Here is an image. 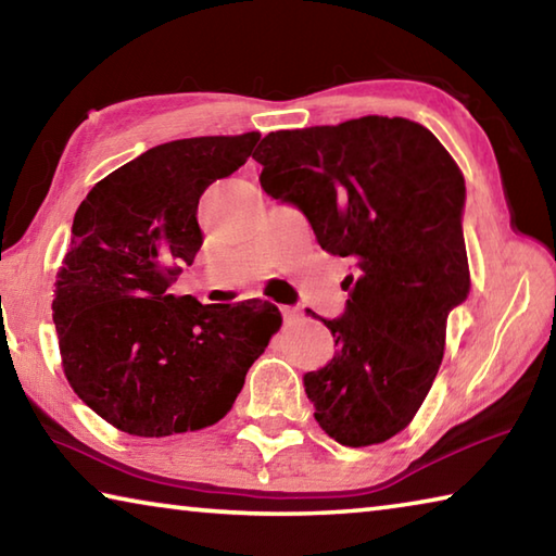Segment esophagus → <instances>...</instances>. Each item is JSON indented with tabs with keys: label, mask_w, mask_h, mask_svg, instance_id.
Wrapping results in <instances>:
<instances>
[{
	"label": "esophagus",
	"mask_w": 556,
	"mask_h": 556,
	"mask_svg": "<svg viewBox=\"0 0 556 556\" xmlns=\"http://www.w3.org/2000/svg\"><path fill=\"white\" fill-rule=\"evenodd\" d=\"M279 312H281V316H285L287 324H291V321H296V318H301V312H299L296 306H281Z\"/></svg>",
	"instance_id": "obj_1"
}]
</instances>
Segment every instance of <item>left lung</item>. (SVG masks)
Instances as JSON below:
<instances>
[{"instance_id":"left-lung-1","label":"left lung","mask_w":556,"mask_h":556,"mask_svg":"<svg viewBox=\"0 0 556 556\" xmlns=\"http://www.w3.org/2000/svg\"><path fill=\"white\" fill-rule=\"evenodd\" d=\"M252 159L265 193L355 262L345 312L321 318L338 351L304 375L318 427L343 446L388 441L429 394L468 296L464 176L427 127L380 115L269 131Z\"/></svg>"}]
</instances>
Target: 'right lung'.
Instances as JSON below:
<instances>
[{
  "instance_id": "right-lung-1",
  "label": "right lung",
  "mask_w": 556,
  "mask_h": 556,
  "mask_svg": "<svg viewBox=\"0 0 556 556\" xmlns=\"http://www.w3.org/2000/svg\"><path fill=\"white\" fill-rule=\"evenodd\" d=\"M257 142L260 131L159 144L75 211L53 324L71 388L119 431L172 437L215 425L281 324L277 306L257 316L248 304L168 294L203 244V191Z\"/></svg>"
}]
</instances>
